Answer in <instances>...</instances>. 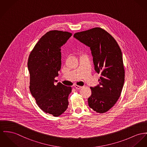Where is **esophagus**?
<instances>
[{
	"instance_id": "1",
	"label": "esophagus",
	"mask_w": 147,
	"mask_h": 147,
	"mask_svg": "<svg viewBox=\"0 0 147 147\" xmlns=\"http://www.w3.org/2000/svg\"><path fill=\"white\" fill-rule=\"evenodd\" d=\"M74 87H75L77 90H79V89H80V88H82V86H78V85H75V86H74Z\"/></svg>"
}]
</instances>
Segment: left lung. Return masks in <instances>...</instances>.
I'll return each mask as SVG.
<instances>
[{
  "mask_svg": "<svg viewBox=\"0 0 147 147\" xmlns=\"http://www.w3.org/2000/svg\"><path fill=\"white\" fill-rule=\"evenodd\" d=\"M74 37L90 47L94 70L101 77L100 84L90 87L88 105L98 113H105L119 100L125 80L121 50L113 37L100 27L77 32Z\"/></svg>",
  "mask_w": 147,
  "mask_h": 147,
  "instance_id": "left-lung-1",
  "label": "left lung"
}]
</instances>
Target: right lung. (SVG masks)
Here are the masks:
<instances>
[{
  "instance_id": "1",
  "label": "right lung",
  "mask_w": 147,
  "mask_h": 147,
  "mask_svg": "<svg viewBox=\"0 0 147 147\" xmlns=\"http://www.w3.org/2000/svg\"><path fill=\"white\" fill-rule=\"evenodd\" d=\"M72 34L54 30L45 34L31 52L27 66L30 75V90L38 106L46 113L59 116L68 108L71 87L57 82L61 69V47Z\"/></svg>"
}]
</instances>
